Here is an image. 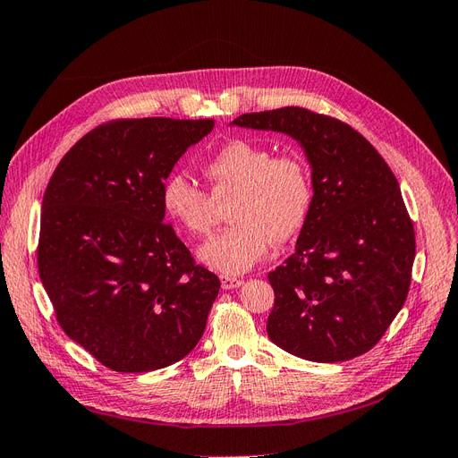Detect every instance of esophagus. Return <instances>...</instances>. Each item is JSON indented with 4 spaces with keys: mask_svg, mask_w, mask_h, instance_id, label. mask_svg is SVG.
Here are the masks:
<instances>
[{
    "mask_svg": "<svg viewBox=\"0 0 458 458\" xmlns=\"http://www.w3.org/2000/svg\"><path fill=\"white\" fill-rule=\"evenodd\" d=\"M220 283H223V289L225 291H232V289H238V286H242L243 284V281L242 279H238V277H220Z\"/></svg>",
    "mask_w": 458,
    "mask_h": 458,
    "instance_id": "obj_1",
    "label": "esophagus"
}]
</instances>
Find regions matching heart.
<instances>
[{"label": "heart", "mask_w": 458, "mask_h": 458, "mask_svg": "<svg viewBox=\"0 0 458 458\" xmlns=\"http://www.w3.org/2000/svg\"><path fill=\"white\" fill-rule=\"evenodd\" d=\"M203 172L213 198L233 194L226 230L198 249L199 260L220 274L235 276L264 259L269 245L286 243L301 230L311 208V177L298 157H276L249 140L228 141ZM213 198L184 174H172L162 186V208L189 233L206 235L215 225Z\"/></svg>", "instance_id": "1"}]
</instances>
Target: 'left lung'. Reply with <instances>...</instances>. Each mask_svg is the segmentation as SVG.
Listing matches in <instances>:
<instances>
[{"label": "left lung", "mask_w": 458, "mask_h": 458, "mask_svg": "<svg viewBox=\"0 0 458 458\" xmlns=\"http://www.w3.org/2000/svg\"><path fill=\"white\" fill-rule=\"evenodd\" d=\"M230 126L289 135L311 167V208L294 255L267 274L269 340L313 362L360 357L411 283L415 232L391 167L357 130L301 107L245 113Z\"/></svg>", "instance_id": "1"}]
</instances>
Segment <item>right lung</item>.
Segmentation results:
<instances>
[{
    "label": "right lung",
    "mask_w": 458,
    "mask_h": 458,
    "mask_svg": "<svg viewBox=\"0 0 458 458\" xmlns=\"http://www.w3.org/2000/svg\"><path fill=\"white\" fill-rule=\"evenodd\" d=\"M213 118H126L79 140L45 191L38 266L64 332L104 366L143 374L184 359L220 281L164 223L162 186Z\"/></svg>",
    "instance_id": "add662e5"
}]
</instances>
